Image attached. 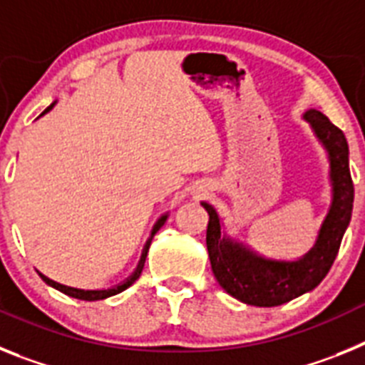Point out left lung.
<instances>
[{
    "label": "left lung",
    "instance_id": "1",
    "mask_svg": "<svg viewBox=\"0 0 365 365\" xmlns=\"http://www.w3.org/2000/svg\"><path fill=\"white\" fill-rule=\"evenodd\" d=\"M303 120L311 125L316 138L327 151L331 168L329 179L333 186L329 212L322 222L314 247L305 256L296 261L261 256L248 245L232 240L230 235L221 232L222 222L217 210L210 202H201L210 215L206 228V248L212 272L228 294L247 305L276 307L320 285L333 265L351 221L354 188L346 135L316 109L303 113Z\"/></svg>",
    "mask_w": 365,
    "mask_h": 365
}]
</instances>
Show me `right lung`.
<instances>
[{"mask_svg": "<svg viewBox=\"0 0 365 365\" xmlns=\"http://www.w3.org/2000/svg\"><path fill=\"white\" fill-rule=\"evenodd\" d=\"M54 104H56V102H53V104H51L49 108L45 109V111L41 113V115H45V113H47V111H51V109L54 108ZM166 219H168V214L160 215L159 221H157L153 225V230H151L150 240H148L146 245H144L143 256H140V261H138V265H137V269H135V272L131 274L130 278H125L124 282L118 283V285H115V287H111V289H100V291H83V289H74V287H67V285H62V283L53 282V279H49V278H47V276H43V274H41V272H38V274H40V278L43 279V282L47 283V285H49V287H53V289H56V291L63 292V294L71 296V298L83 299V302H96V299H106V298H109V296L118 294V292L125 291L128 287H131L138 279V276H140V272H143V269H144V261H146V256H148V250H150L151 240H153V235L157 234V232H159V228L163 227Z\"/></svg>", "mask_w": 365, "mask_h": 365, "instance_id": "obj_1", "label": "right lung"}]
</instances>
